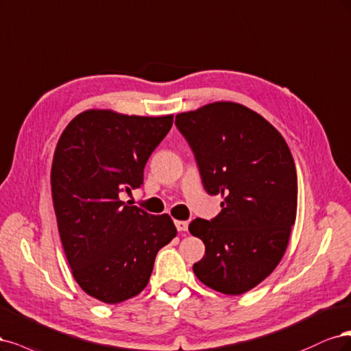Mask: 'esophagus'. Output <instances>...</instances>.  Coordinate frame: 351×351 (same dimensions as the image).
<instances>
[{"label":"esophagus","mask_w":351,"mask_h":351,"mask_svg":"<svg viewBox=\"0 0 351 351\" xmlns=\"http://www.w3.org/2000/svg\"><path fill=\"white\" fill-rule=\"evenodd\" d=\"M175 226L179 232H186L188 230V221L182 220H175Z\"/></svg>","instance_id":"esophagus-1"}]
</instances>
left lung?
Masks as SVG:
<instances>
[{
	"instance_id": "obj_1",
	"label": "left lung",
	"mask_w": 351,
	"mask_h": 351,
	"mask_svg": "<svg viewBox=\"0 0 351 351\" xmlns=\"http://www.w3.org/2000/svg\"><path fill=\"white\" fill-rule=\"evenodd\" d=\"M210 195H221L211 221L189 232L204 242L194 264L201 282L223 295H242L281 261L298 210V175L282 135L252 109L214 101L176 115Z\"/></svg>"
}]
</instances>
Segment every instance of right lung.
I'll return each instance as SVG.
<instances>
[{"label": "right lung", "instance_id": "obj_1", "mask_svg": "<svg viewBox=\"0 0 351 351\" xmlns=\"http://www.w3.org/2000/svg\"><path fill=\"white\" fill-rule=\"evenodd\" d=\"M172 123L173 115L88 109L56 144L51 189L64 252L78 286L104 303L141 293L157 252L178 233L169 214L121 199L143 184L144 166Z\"/></svg>", "mask_w": 351, "mask_h": 351}]
</instances>
